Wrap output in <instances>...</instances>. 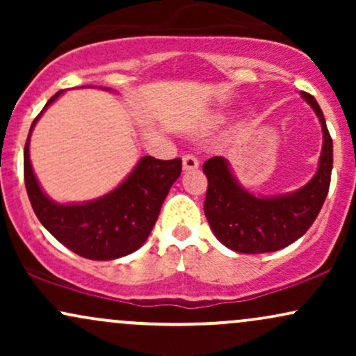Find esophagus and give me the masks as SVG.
Masks as SVG:
<instances>
[{"label":"esophagus","instance_id":"34e87169","mask_svg":"<svg viewBox=\"0 0 356 356\" xmlns=\"http://www.w3.org/2000/svg\"><path fill=\"white\" fill-rule=\"evenodd\" d=\"M182 165H184V170L197 169V167H199L197 157H195V155H192V154H186L182 157Z\"/></svg>","mask_w":356,"mask_h":356}]
</instances>
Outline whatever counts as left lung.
I'll list each match as a JSON object with an SVG mask.
<instances>
[{
  "label": "left lung",
  "mask_w": 356,
  "mask_h": 356,
  "mask_svg": "<svg viewBox=\"0 0 356 356\" xmlns=\"http://www.w3.org/2000/svg\"><path fill=\"white\" fill-rule=\"evenodd\" d=\"M321 122L323 149L316 174L295 192L261 197L244 189L224 157L204 162L207 194L204 214L212 232L226 248L244 254L273 252L300 239L312 227L330 189L333 142L325 117L313 95L301 92Z\"/></svg>",
  "instance_id": "obj_1"
}]
</instances>
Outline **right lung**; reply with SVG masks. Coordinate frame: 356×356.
<instances>
[{
  "mask_svg": "<svg viewBox=\"0 0 356 356\" xmlns=\"http://www.w3.org/2000/svg\"><path fill=\"white\" fill-rule=\"evenodd\" d=\"M63 92L47 102L42 113ZM40 113V115H42ZM31 124L24 145V186L36 218L55 239L81 257L110 261L137 251L149 238L162 202L182 172L181 159L159 161L145 155L120 186L88 202L58 204L44 194L30 161Z\"/></svg>",
  "mask_w": 356,
  "mask_h": 356,
  "instance_id": "1",
  "label": "right lung"
}]
</instances>
